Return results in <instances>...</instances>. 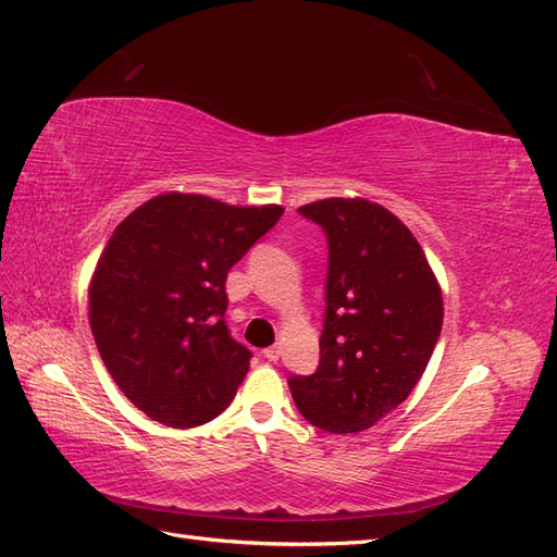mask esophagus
<instances>
[{
  "instance_id": "1",
  "label": "esophagus",
  "mask_w": 557,
  "mask_h": 557,
  "mask_svg": "<svg viewBox=\"0 0 557 557\" xmlns=\"http://www.w3.org/2000/svg\"><path fill=\"white\" fill-rule=\"evenodd\" d=\"M263 356L268 358V360H277L280 356H282V346L280 344H273V346H268L265 351H263Z\"/></svg>"
}]
</instances>
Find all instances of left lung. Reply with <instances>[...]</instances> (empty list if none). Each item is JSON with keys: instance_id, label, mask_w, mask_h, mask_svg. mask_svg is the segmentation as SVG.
I'll use <instances>...</instances> for the list:
<instances>
[{"instance_id": "8db88e82", "label": "left lung", "mask_w": 557, "mask_h": 557, "mask_svg": "<svg viewBox=\"0 0 557 557\" xmlns=\"http://www.w3.org/2000/svg\"><path fill=\"white\" fill-rule=\"evenodd\" d=\"M299 213L327 237L325 325L313 374H292L301 416L330 434L363 432L398 408L442 334V289L412 232L366 199Z\"/></svg>"}]
</instances>
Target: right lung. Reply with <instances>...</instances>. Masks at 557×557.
I'll list each match as a JSON object with an SVG mask.
<instances>
[{
  "label": "right lung",
  "instance_id": "right-lung-1",
  "mask_svg": "<svg viewBox=\"0 0 557 557\" xmlns=\"http://www.w3.org/2000/svg\"><path fill=\"white\" fill-rule=\"evenodd\" d=\"M282 213L171 191L115 227L89 284V327L147 418L185 430L235 398L253 354L225 325V280Z\"/></svg>",
  "mask_w": 557,
  "mask_h": 557
}]
</instances>
